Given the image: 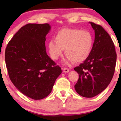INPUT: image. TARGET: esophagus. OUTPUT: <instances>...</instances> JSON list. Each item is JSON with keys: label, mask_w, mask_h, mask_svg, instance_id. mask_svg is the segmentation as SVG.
<instances>
[{"label": "esophagus", "mask_w": 121, "mask_h": 121, "mask_svg": "<svg viewBox=\"0 0 121 121\" xmlns=\"http://www.w3.org/2000/svg\"><path fill=\"white\" fill-rule=\"evenodd\" d=\"M63 72L64 73H68L69 72V69L68 68H64Z\"/></svg>", "instance_id": "34e87169"}]
</instances>
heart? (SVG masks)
<instances>
[{"label": "heart", "mask_w": 121, "mask_h": 121, "mask_svg": "<svg viewBox=\"0 0 121 121\" xmlns=\"http://www.w3.org/2000/svg\"><path fill=\"white\" fill-rule=\"evenodd\" d=\"M93 37L88 31L64 29L55 36V41H49L48 48L53 60L62 55L63 51L67 56V63L83 62L88 57L93 46Z\"/></svg>", "instance_id": "b5f03b06"}]
</instances>
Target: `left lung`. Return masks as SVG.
<instances>
[{
  "mask_svg": "<svg viewBox=\"0 0 121 121\" xmlns=\"http://www.w3.org/2000/svg\"><path fill=\"white\" fill-rule=\"evenodd\" d=\"M95 31V40L88 57L74 68L79 79L74 86L82 97H93L108 86L113 78L117 54L111 38L101 26L90 22Z\"/></svg>",
  "mask_w": 121,
  "mask_h": 121,
  "instance_id": "1",
  "label": "left lung"
}]
</instances>
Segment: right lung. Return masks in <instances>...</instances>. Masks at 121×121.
<instances>
[{"mask_svg":"<svg viewBox=\"0 0 121 121\" xmlns=\"http://www.w3.org/2000/svg\"><path fill=\"white\" fill-rule=\"evenodd\" d=\"M48 24H28L13 36L6 47L8 74L16 88L27 97L41 100L52 91L62 69L47 55Z\"/></svg>","mask_w":121,"mask_h":121,"instance_id":"1","label":"right lung"}]
</instances>
